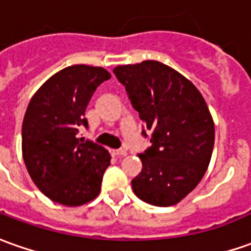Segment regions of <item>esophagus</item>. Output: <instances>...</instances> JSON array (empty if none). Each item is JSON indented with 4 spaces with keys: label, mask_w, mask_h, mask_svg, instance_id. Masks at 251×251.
Returning a JSON list of instances; mask_svg holds the SVG:
<instances>
[{
    "label": "esophagus",
    "mask_w": 251,
    "mask_h": 251,
    "mask_svg": "<svg viewBox=\"0 0 251 251\" xmlns=\"http://www.w3.org/2000/svg\"><path fill=\"white\" fill-rule=\"evenodd\" d=\"M127 154L125 150H111L112 156H125Z\"/></svg>",
    "instance_id": "1"
}]
</instances>
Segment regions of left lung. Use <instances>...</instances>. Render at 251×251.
I'll list each match as a JSON object with an SVG mask.
<instances>
[{"instance_id": "8db88e82", "label": "left lung", "mask_w": 251, "mask_h": 251, "mask_svg": "<svg viewBox=\"0 0 251 251\" xmlns=\"http://www.w3.org/2000/svg\"><path fill=\"white\" fill-rule=\"evenodd\" d=\"M114 74L152 132V146L139 154L143 170L132 180L133 192L154 206L178 203L201 183L213 154L214 122L203 96L161 61L117 66Z\"/></svg>"}]
</instances>
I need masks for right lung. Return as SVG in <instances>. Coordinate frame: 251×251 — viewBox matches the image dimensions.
I'll return each instance as SVG.
<instances>
[{"label":"right lung","mask_w":251,"mask_h":251,"mask_svg":"<svg viewBox=\"0 0 251 251\" xmlns=\"http://www.w3.org/2000/svg\"><path fill=\"white\" fill-rule=\"evenodd\" d=\"M103 67L75 64L42 83L25 110L22 154L38 190L64 206H81L100 194L111 155L76 134L96 88L110 79Z\"/></svg>","instance_id":"1"}]
</instances>
